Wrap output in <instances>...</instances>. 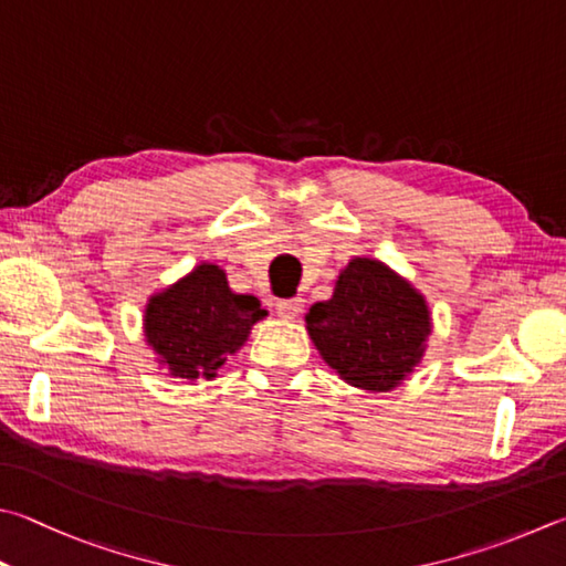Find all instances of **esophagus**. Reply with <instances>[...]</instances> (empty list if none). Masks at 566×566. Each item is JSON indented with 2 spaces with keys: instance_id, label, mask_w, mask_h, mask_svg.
Listing matches in <instances>:
<instances>
[{
  "instance_id": "esophagus-1",
  "label": "esophagus",
  "mask_w": 566,
  "mask_h": 566,
  "mask_svg": "<svg viewBox=\"0 0 566 566\" xmlns=\"http://www.w3.org/2000/svg\"><path fill=\"white\" fill-rule=\"evenodd\" d=\"M274 310L282 318H296L304 312V300H302V296H292V300H280L274 304Z\"/></svg>"
}]
</instances>
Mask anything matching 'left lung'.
I'll return each instance as SVG.
<instances>
[{
	"label": "left lung",
	"instance_id": "obj_1",
	"mask_svg": "<svg viewBox=\"0 0 566 566\" xmlns=\"http://www.w3.org/2000/svg\"><path fill=\"white\" fill-rule=\"evenodd\" d=\"M304 318L324 361L366 390L403 381L430 334L423 296L374 260L348 262L332 300L314 304Z\"/></svg>",
	"mask_w": 566,
	"mask_h": 566
}]
</instances>
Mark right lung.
Here are the masks:
<instances>
[{"instance_id": "right-lung-1", "label": "right lung", "mask_w": 566, "mask_h": 566, "mask_svg": "<svg viewBox=\"0 0 566 566\" xmlns=\"http://www.w3.org/2000/svg\"><path fill=\"white\" fill-rule=\"evenodd\" d=\"M266 312L252 294H234L214 264H200L185 280L153 296L146 310V336L172 376L212 378L244 344Z\"/></svg>"}]
</instances>
